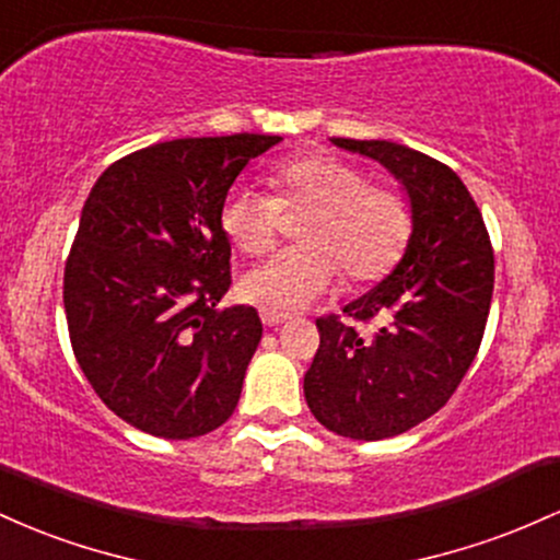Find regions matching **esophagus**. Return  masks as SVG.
<instances>
[{"mask_svg":"<svg viewBox=\"0 0 560 560\" xmlns=\"http://www.w3.org/2000/svg\"><path fill=\"white\" fill-rule=\"evenodd\" d=\"M259 314H261V323L267 325V328H275V325L285 323V319H288V314H280V312H269V310H261Z\"/></svg>","mask_w":560,"mask_h":560,"instance_id":"34e87169","label":"esophagus"}]
</instances>
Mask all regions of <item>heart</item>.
<instances>
[{
    "instance_id": "1",
    "label": "heart",
    "mask_w": 560,
    "mask_h": 560,
    "mask_svg": "<svg viewBox=\"0 0 560 560\" xmlns=\"http://www.w3.org/2000/svg\"><path fill=\"white\" fill-rule=\"evenodd\" d=\"M278 196L232 187L222 228L246 256H264L278 243L288 213L310 211L301 222L304 246L272 256L241 280L243 299L269 312H296L341 278L375 282L401 261L416 230L410 198L375 185L362 166L330 153H310L272 174Z\"/></svg>"
}]
</instances>
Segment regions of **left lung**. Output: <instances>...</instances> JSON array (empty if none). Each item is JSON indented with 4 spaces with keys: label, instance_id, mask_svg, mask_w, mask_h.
I'll use <instances>...</instances> for the list:
<instances>
[{
    "label": "left lung",
    "instance_id": "8db88e82",
    "mask_svg": "<svg viewBox=\"0 0 560 560\" xmlns=\"http://www.w3.org/2000/svg\"><path fill=\"white\" fill-rule=\"evenodd\" d=\"M338 148L381 161L401 179L416 230L392 275L317 317L319 349L304 375L312 416L338 436L378 442L410 431L447 405L468 373L487 328L494 250L476 200L442 161L386 140ZM380 319L362 337L357 324Z\"/></svg>",
    "mask_w": 560,
    "mask_h": 560
}]
</instances>
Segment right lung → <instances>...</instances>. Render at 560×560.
<instances>
[{
    "instance_id": "right-lung-1",
    "label": "right lung",
    "mask_w": 560,
    "mask_h": 560,
    "mask_svg": "<svg viewBox=\"0 0 560 560\" xmlns=\"http://www.w3.org/2000/svg\"><path fill=\"white\" fill-rule=\"evenodd\" d=\"M280 137H187L110 163L62 275L68 336L94 394L129 425L203 436L232 416L261 341L254 306L219 310L230 275L228 190Z\"/></svg>"
}]
</instances>
